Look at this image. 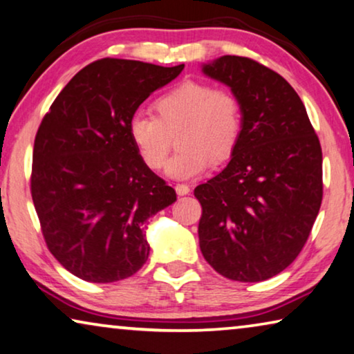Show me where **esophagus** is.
Returning a JSON list of instances; mask_svg holds the SVG:
<instances>
[{
	"instance_id": "1",
	"label": "esophagus",
	"mask_w": 354,
	"mask_h": 354,
	"mask_svg": "<svg viewBox=\"0 0 354 354\" xmlns=\"http://www.w3.org/2000/svg\"><path fill=\"white\" fill-rule=\"evenodd\" d=\"M175 191L178 195H187L189 192H191V187H189L187 184H176Z\"/></svg>"
}]
</instances>
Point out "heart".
Masks as SVG:
<instances>
[{
  "instance_id": "b5f03b06",
  "label": "heart",
  "mask_w": 354,
  "mask_h": 354,
  "mask_svg": "<svg viewBox=\"0 0 354 354\" xmlns=\"http://www.w3.org/2000/svg\"><path fill=\"white\" fill-rule=\"evenodd\" d=\"M156 115L136 113L129 122V136L141 162L152 171L165 167L178 133L182 149L167 164V175L191 179L203 175L213 160H227L243 131V108L227 88L207 82L183 81L154 102Z\"/></svg>"
}]
</instances>
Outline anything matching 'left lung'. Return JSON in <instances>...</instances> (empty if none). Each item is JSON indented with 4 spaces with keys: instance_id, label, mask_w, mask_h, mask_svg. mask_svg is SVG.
<instances>
[{
    "instance_id": "left-lung-1",
    "label": "left lung",
    "mask_w": 354,
    "mask_h": 354,
    "mask_svg": "<svg viewBox=\"0 0 354 354\" xmlns=\"http://www.w3.org/2000/svg\"><path fill=\"white\" fill-rule=\"evenodd\" d=\"M202 71L240 98L243 131L229 165L195 187L198 243L221 275L263 281L292 263L323 200V152L302 100L270 68L223 55Z\"/></svg>"
}]
</instances>
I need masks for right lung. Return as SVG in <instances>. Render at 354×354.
Returning <instances> with one entry per match:
<instances>
[{
  "label": "right lung",
  "mask_w": 354,
  "mask_h": 354,
  "mask_svg": "<svg viewBox=\"0 0 354 354\" xmlns=\"http://www.w3.org/2000/svg\"><path fill=\"white\" fill-rule=\"evenodd\" d=\"M184 65L102 59L82 68L50 104L35 138L31 197L46 245L73 275L113 283L149 256L146 223L176 200L141 162L131 115Z\"/></svg>",
  "instance_id": "add662e5"
}]
</instances>
